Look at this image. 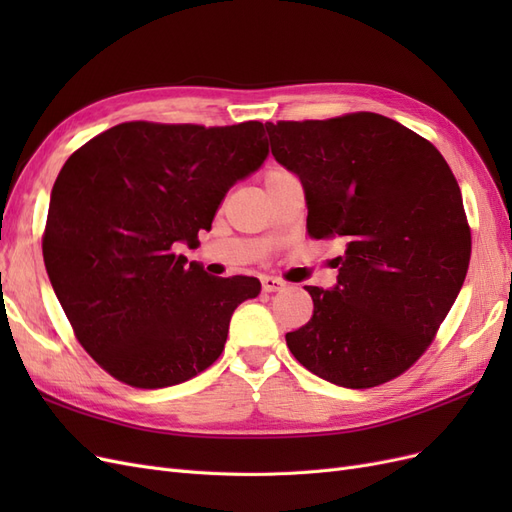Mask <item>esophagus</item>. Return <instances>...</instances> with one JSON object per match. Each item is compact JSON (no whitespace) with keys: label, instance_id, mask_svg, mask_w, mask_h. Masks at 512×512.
<instances>
[{"label":"esophagus","instance_id":"1","mask_svg":"<svg viewBox=\"0 0 512 512\" xmlns=\"http://www.w3.org/2000/svg\"><path fill=\"white\" fill-rule=\"evenodd\" d=\"M286 282H282L280 277H273V275H265L262 277V290L265 292H277V290H284Z\"/></svg>","mask_w":512,"mask_h":512}]
</instances>
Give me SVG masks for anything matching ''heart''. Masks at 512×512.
<instances>
[{
	"label": "heart",
	"instance_id": "b5f03b06",
	"mask_svg": "<svg viewBox=\"0 0 512 512\" xmlns=\"http://www.w3.org/2000/svg\"><path fill=\"white\" fill-rule=\"evenodd\" d=\"M280 173H284V168H277V166H275V168H269V170H267V173H265V183H267L269 179L277 177V175H280Z\"/></svg>",
	"mask_w": 512,
	"mask_h": 512
}]
</instances>
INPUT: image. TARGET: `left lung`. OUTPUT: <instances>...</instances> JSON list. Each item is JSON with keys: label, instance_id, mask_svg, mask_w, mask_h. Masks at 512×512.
Here are the masks:
<instances>
[{"label": "left lung", "instance_id": "left-lung-1", "mask_svg": "<svg viewBox=\"0 0 512 512\" xmlns=\"http://www.w3.org/2000/svg\"><path fill=\"white\" fill-rule=\"evenodd\" d=\"M275 160L303 183L307 232L342 239L337 286L286 344L305 369L371 389L429 348L466 280L472 237L459 183L427 138L378 113L265 123Z\"/></svg>", "mask_w": 512, "mask_h": 512}]
</instances>
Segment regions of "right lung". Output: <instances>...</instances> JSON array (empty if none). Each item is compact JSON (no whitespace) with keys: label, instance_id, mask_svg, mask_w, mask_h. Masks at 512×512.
Wrapping results in <instances>:
<instances>
[{"label":"right lung","instance_id":"obj_1","mask_svg":"<svg viewBox=\"0 0 512 512\" xmlns=\"http://www.w3.org/2000/svg\"><path fill=\"white\" fill-rule=\"evenodd\" d=\"M260 121L205 128L126 121L59 170L42 235L53 290L79 344L115 380L164 389L218 361L256 277H213L179 254L226 192L265 162Z\"/></svg>","mask_w":512,"mask_h":512}]
</instances>
